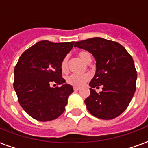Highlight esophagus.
<instances>
[{
	"label": "esophagus",
	"instance_id": "1",
	"mask_svg": "<svg viewBox=\"0 0 148 148\" xmlns=\"http://www.w3.org/2000/svg\"><path fill=\"white\" fill-rule=\"evenodd\" d=\"M73 90H74L75 91H77V90H79L80 88H79V87H73Z\"/></svg>",
	"mask_w": 148,
	"mask_h": 148
}]
</instances>
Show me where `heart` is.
Instances as JSON below:
<instances>
[{"instance_id":"heart-1","label":"heart","mask_w":148,"mask_h":148,"mask_svg":"<svg viewBox=\"0 0 148 148\" xmlns=\"http://www.w3.org/2000/svg\"><path fill=\"white\" fill-rule=\"evenodd\" d=\"M78 57L80 58L83 62L89 63L91 62L92 56L90 52L87 51H81L78 53ZM61 70L63 73H67L69 71V66H68V58L67 57L64 58L61 62ZM90 79V75L89 74H83V75H76V74H72L69 75L66 79L67 83L75 86H81L84 85L85 83Z\"/></svg>"}]
</instances>
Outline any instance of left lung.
Masks as SVG:
<instances>
[{
	"label": "left lung",
	"instance_id": "left-lung-1",
	"mask_svg": "<svg viewBox=\"0 0 148 148\" xmlns=\"http://www.w3.org/2000/svg\"><path fill=\"white\" fill-rule=\"evenodd\" d=\"M90 52L96 60V73L90 83V95L85 100L91 115L101 119L120 115L130 103L136 91L137 78L132 56L115 41L94 37L76 42L74 45Z\"/></svg>",
	"mask_w": 148,
	"mask_h": 148
}]
</instances>
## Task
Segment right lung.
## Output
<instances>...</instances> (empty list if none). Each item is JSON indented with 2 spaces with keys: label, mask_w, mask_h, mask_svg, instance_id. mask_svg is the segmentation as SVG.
I'll return each mask as SVG.
<instances>
[{
  "label": "right lung",
  "mask_w": 148,
  "mask_h": 148,
  "mask_svg": "<svg viewBox=\"0 0 148 148\" xmlns=\"http://www.w3.org/2000/svg\"><path fill=\"white\" fill-rule=\"evenodd\" d=\"M73 45L74 41H40L23 52L15 65L13 86L18 101L36 120H53L65 112L73 88L64 83L60 65ZM52 83L61 86L51 88Z\"/></svg>",
  "instance_id": "right-lung-1"
}]
</instances>
